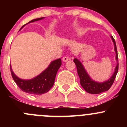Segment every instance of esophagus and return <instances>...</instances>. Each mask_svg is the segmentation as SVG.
Segmentation results:
<instances>
[{
    "label": "esophagus",
    "instance_id": "1",
    "mask_svg": "<svg viewBox=\"0 0 127 127\" xmlns=\"http://www.w3.org/2000/svg\"><path fill=\"white\" fill-rule=\"evenodd\" d=\"M70 58L69 57H67V56H64L63 58V61H64V62H66V61H67L68 60H69Z\"/></svg>",
    "mask_w": 127,
    "mask_h": 127
}]
</instances>
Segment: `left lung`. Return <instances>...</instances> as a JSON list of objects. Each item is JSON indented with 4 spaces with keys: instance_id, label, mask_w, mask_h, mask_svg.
Masks as SVG:
<instances>
[{
    "instance_id": "left-lung-1",
    "label": "left lung",
    "mask_w": 127,
    "mask_h": 127,
    "mask_svg": "<svg viewBox=\"0 0 127 127\" xmlns=\"http://www.w3.org/2000/svg\"><path fill=\"white\" fill-rule=\"evenodd\" d=\"M111 39H112L114 44V50L116 53V58L117 61V63H118V55H117L116 41L112 36H111ZM74 62L75 63V65H76L77 74L79 75V78H80V85L87 92L91 93V94H99V93H103L104 92L108 90L113 84L119 69V63H117L116 69H115L114 73L113 74L112 76L107 81L104 82L99 83L93 81L92 79H91V78L90 77L89 75H88L86 71L84 69L83 65L77 59H74Z\"/></svg>"
}]
</instances>
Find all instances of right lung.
I'll return each mask as SVG.
<instances>
[{"label": "right lung", "mask_w": 127, "mask_h": 127, "mask_svg": "<svg viewBox=\"0 0 127 127\" xmlns=\"http://www.w3.org/2000/svg\"><path fill=\"white\" fill-rule=\"evenodd\" d=\"M43 18V17L34 19L29 21L28 23L34 22L35 21H39ZM61 65V59L59 58L55 60L51 63L50 64L44 71L42 72L35 78L31 80H23L18 77L12 71L11 66H10V71L14 81L23 92L32 95H42L48 92L53 87L56 73Z\"/></svg>", "instance_id": "1"}]
</instances>
